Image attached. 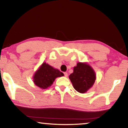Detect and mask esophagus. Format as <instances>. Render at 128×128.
I'll use <instances>...</instances> for the list:
<instances>
[{
	"label": "esophagus",
	"mask_w": 128,
	"mask_h": 128,
	"mask_svg": "<svg viewBox=\"0 0 128 128\" xmlns=\"http://www.w3.org/2000/svg\"><path fill=\"white\" fill-rule=\"evenodd\" d=\"M64 74L65 77H68V73H67V72H64Z\"/></svg>",
	"instance_id": "esophagus-1"
}]
</instances>
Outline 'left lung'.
<instances>
[{"mask_svg":"<svg viewBox=\"0 0 128 128\" xmlns=\"http://www.w3.org/2000/svg\"><path fill=\"white\" fill-rule=\"evenodd\" d=\"M69 78L76 90L80 93H85L94 84L96 76L94 70L88 64L78 62Z\"/></svg>","mask_w":128,"mask_h":128,"instance_id":"obj_1","label":"left lung"}]
</instances>
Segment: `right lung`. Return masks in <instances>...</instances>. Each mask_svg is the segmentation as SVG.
<instances>
[{
  "label": "right lung",
  "mask_w": 128,
  "mask_h": 128,
  "mask_svg": "<svg viewBox=\"0 0 128 128\" xmlns=\"http://www.w3.org/2000/svg\"><path fill=\"white\" fill-rule=\"evenodd\" d=\"M63 75L59 70L43 62L34 76V82L38 87L46 89L53 84L56 77Z\"/></svg>",
  "instance_id": "obj_1"
}]
</instances>
